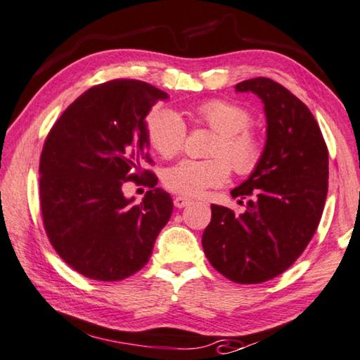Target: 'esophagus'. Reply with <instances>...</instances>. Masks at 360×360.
Listing matches in <instances>:
<instances>
[{
    "label": "esophagus",
    "mask_w": 360,
    "mask_h": 360,
    "mask_svg": "<svg viewBox=\"0 0 360 360\" xmlns=\"http://www.w3.org/2000/svg\"><path fill=\"white\" fill-rule=\"evenodd\" d=\"M191 203V198H186V197H181V195H178V197H174V207L176 208H184V207H187Z\"/></svg>",
    "instance_id": "1"
}]
</instances>
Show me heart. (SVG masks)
Wrapping results in <instances>:
<instances>
[{
    "label": "heart",
    "instance_id": "b5f03b06",
    "mask_svg": "<svg viewBox=\"0 0 360 360\" xmlns=\"http://www.w3.org/2000/svg\"><path fill=\"white\" fill-rule=\"evenodd\" d=\"M195 120L219 134L213 160H182L165 171L163 182L171 192L198 197L210 187H219L229 178V165L238 174H250L260 163L262 143L248 129L250 112L240 105L210 100L195 108ZM147 136L152 147L165 158L178 155L186 141V122L169 108L153 111L147 121Z\"/></svg>",
    "mask_w": 360,
    "mask_h": 360
}]
</instances>
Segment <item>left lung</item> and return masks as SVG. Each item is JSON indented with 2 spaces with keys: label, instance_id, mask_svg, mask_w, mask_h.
Returning a JSON list of instances; mask_svg holds the SVG:
<instances>
[{
  "label": "left lung",
  "instance_id": "1",
  "mask_svg": "<svg viewBox=\"0 0 360 360\" xmlns=\"http://www.w3.org/2000/svg\"><path fill=\"white\" fill-rule=\"evenodd\" d=\"M236 92L264 103L266 141L260 163L231 191L249 198L244 213L212 205L202 245L214 270L240 284L288 270L317 231L328 192V148L310 110L266 77L244 80Z\"/></svg>",
  "mask_w": 360,
  "mask_h": 360
}]
</instances>
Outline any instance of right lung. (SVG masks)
Masks as SVG:
<instances>
[{"label": "right lung", "instance_id": "add662e5", "mask_svg": "<svg viewBox=\"0 0 360 360\" xmlns=\"http://www.w3.org/2000/svg\"><path fill=\"white\" fill-rule=\"evenodd\" d=\"M168 98L142 80H110L74 100L48 134L40 157L43 224L58 255L90 280L117 281L141 270L169 221L173 198L153 173L141 171V160H150L146 117ZM139 174L150 191L134 204L122 184Z\"/></svg>", "mask_w": 360, "mask_h": 360}]
</instances>
